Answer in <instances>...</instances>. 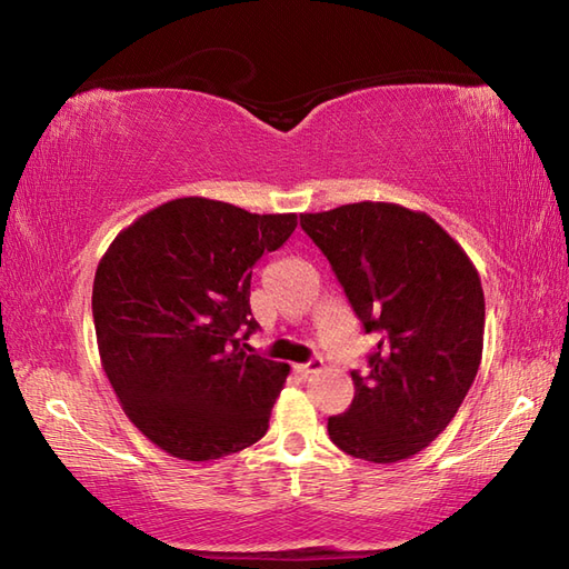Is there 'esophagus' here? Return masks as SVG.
<instances>
[{
	"mask_svg": "<svg viewBox=\"0 0 569 569\" xmlns=\"http://www.w3.org/2000/svg\"><path fill=\"white\" fill-rule=\"evenodd\" d=\"M298 369V373L300 377H310V373H316V371H320L322 369V359H310V361H306V365H298L296 367Z\"/></svg>",
	"mask_w": 569,
	"mask_h": 569,
	"instance_id": "34e87169",
	"label": "esophagus"
}]
</instances>
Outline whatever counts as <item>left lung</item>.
Wrapping results in <instances>:
<instances>
[{
    "instance_id": "8db88e82",
    "label": "left lung",
    "mask_w": 569,
    "mask_h": 569,
    "mask_svg": "<svg viewBox=\"0 0 569 569\" xmlns=\"http://www.w3.org/2000/svg\"><path fill=\"white\" fill-rule=\"evenodd\" d=\"M349 306L381 340L355 401L328 418L330 440L373 465L418 455L447 428L477 377L485 291L465 249L426 212L352 202L300 214Z\"/></svg>"
}]
</instances>
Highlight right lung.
<instances>
[{
  "mask_svg": "<svg viewBox=\"0 0 569 569\" xmlns=\"http://www.w3.org/2000/svg\"><path fill=\"white\" fill-rule=\"evenodd\" d=\"M298 214L178 198L114 237L92 286L102 369L127 418L188 462L259 442L291 367L247 355L251 266Z\"/></svg>",
  "mask_w": 569,
  "mask_h": 569,
  "instance_id": "1",
  "label": "right lung"
}]
</instances>
